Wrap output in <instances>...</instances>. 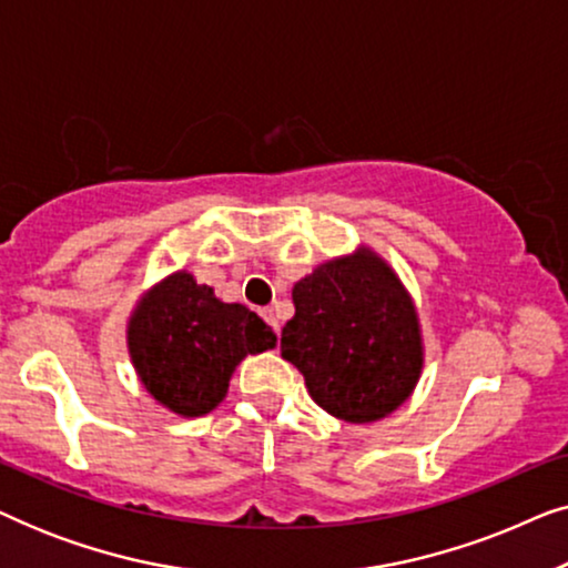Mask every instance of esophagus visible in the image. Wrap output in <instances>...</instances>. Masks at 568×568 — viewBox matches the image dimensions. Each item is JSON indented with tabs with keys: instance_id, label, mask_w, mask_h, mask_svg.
Masks as SVG:
<instances>
[{
	"instance_id": "34e87169",
	"label": "esophagus",
	"mask_w": 568,
	"mask_h": 568,
	"mask_svg": "<svg viewBox=\"0 0 568 568\" xmlns=\"http://www.w3.org/2000/svg\"><path fill=\"white\" fill-rule=\"evenodd\" d=\"M261 317H263V321H266V323L271 325V328L278 331V321H276L274 310H271V307H263V310H261Z\"/></svg>"
}]
</instances>
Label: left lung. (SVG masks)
<instances>
[{
  "mask_svg": "<svg viewBox=\"0 0 568 568\" xmlns=\"http://www.w3.org/2000/svg\"><path fill=\"white\" fill-rule=\"evenodd\" d=\"M282 356L317 406L364 424L393 414L422 372L418 317L406 290L369 251L317 266L294 284Z\"/></svg>",
  "mask_w": 568,
  "mask_h": 568,
  "instance_id": "obj_1",
  "label": "left lung"
}]
</instances>
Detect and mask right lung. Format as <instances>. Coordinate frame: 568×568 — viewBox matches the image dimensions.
Here are the masks:
<instances>
[{"label": "right lung", "mask_w": 568, "mask_h": 568, "mask_svg": "<svg viewBox=\"0 0 568 568\" xmlns=\"http://www.w3.org/2000/svg\"><path fill=\"white\" fill-rule=\"evenodd\" d=\"M274 346V331L253 310L216 300L185 271L154 286L129 323L131 362L144 387L181 416L209 414L237 364Z\"/></svg>", "instance_id": "1"}]
</instances>
